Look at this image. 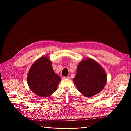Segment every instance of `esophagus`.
Here are the masks:
<instances>
[{
	"label": "esophagus",
	"instance_id": "obj_1",
	"mask_svg": "<svg viewBox=\"0 0 131 131\" xmlns=\"http://www.w3.org/2000/svg\"><path fill=\"white\" fill-rule=\"evenodd\" d=\"M63 79H70V77H64Z\"/></svg>",
	"mask_w": 131,
	"mask_h": 131
}]
</instances>
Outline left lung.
<instances>
[{
	"label": "left lung",
	"instance_id": "8db88e82",
	"mask_svg": "<svg viewBox=\"0 0 131 131\" xmlns=\"http://www.w3.org/2000/svg\"><path fill=\"white\" fill-rule=\"evenodd\" d=\"M107 76L102 67L95 60H82L77 67L73 79L79 91L85 97H91L100 92L107 83Z\"/></svg>",
	"mask_w": 131,
	"mask_h": 131
}]
</instances>
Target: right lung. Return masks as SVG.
<instances>
[{
  "label": "right lung",
  "instance_id": "right-lung-1",
  "mask_svg": "<svg viewBox=\"0 0 131 131\" xmlns=\"http://www.w3.org/2000/svg\"><path fill=\"white\" fill-rule=\"evenodd\" d=\"M61 81L54 73L52 63L47 55L41 57L31 66L27 76L31 90L41 97H49L57 90Z\"/></svg>",
  "mask_w": 131,
  "mask_h": 131
}]
</instances>
